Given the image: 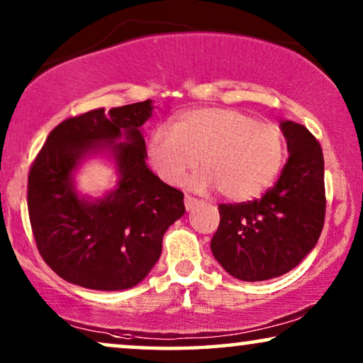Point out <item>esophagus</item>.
Wrapping results in <instances>:
<instances>
[{
  "instance_id": "34e87169",
  "label": "esophagus",
  "mask_w": 363,
  "mask_h": 363,
  "mask_svg": "<svg viewBox=\"0 0 363 363\" xmlns=\"http://www.w3.org/2000/svg\"><path fill=\"white\" fill-rule=\"evenodd\" d=\"M200 200H196V198H191V196H185V208H186V211H191L193 210V208H195V206H198V205H200Z\"/></svg>"
}]
</instances>
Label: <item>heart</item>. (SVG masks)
<instances>
[{"instance_id":"heart-1","label":"heart","mask_w":363,"mask_h":363,"mask_svg":"<svg viewBox=\"0 0 363 363\" xmlns=\"http://www.w3.org/2000/svg\"><path fill=\"white\" fill-rule=\"evenodd\" d=\"M284 153L279 127L225 107L182 112L173 128L158 127L148 138V158L163 182L177 185L200 162L205 170L191 186L200 191L218 186L233 201L251 200L271 186Z\"/></svg>"}]
</instances>
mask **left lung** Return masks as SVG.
<instances>
[{
    "label": "left lung",
    "instance_id": "1",
    "mask_svg": "<svg viewBox=\"0 0 363 363\" xmlns=\"http://www.w3.org/2000/svg\"><path fill=\"white\" fill-rule=\"evenodd\" d=\"M287 158L281 177L259 200L220 205L211 251L228 274L267 281L299 264L314 250L325 218L324 155L304 125L282 121Z\"/></svg>",
    "mask_w": 363,
    "mask_h": 363
}]
</instances>
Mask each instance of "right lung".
<instances>
[{
	"label": "right lung",
	"instance_id": "right-lung-1",
	"mask_svg": "<svg viewBox=\"0 0 363 363\" xmlns=\"http://www.w3.org/2000/svg\"><path fill=\"white\" fill-rule=\"evenodd\" d=\"M152 101L94 108L49 133L28 177V210L46 264L64 281L96 291L130 289L155 266L162 240L185 213L183 193L147 167L142 125ZM107 152L116 188L81 196L73 173L86 157Z\"/></svg>",
	"mask_w": 363,
	"mask_h": 363
}]
</instances>
